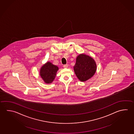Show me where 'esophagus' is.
<instances>
[{"label": "esophagus", "instance_id": "34e87169", "mask_svg": "<svg viewBox=\"0 0 134 134\" xmlns=\"http://www.w3.org/2000/svg\"><path fill=\"white\" fill-rule=\"evenodd\" d=\"M68 64H66V65H64L63 66L64 68H67L68 67Z\"/></svg>", "mask_w": 134, "mask_h": 134}]
</instances>
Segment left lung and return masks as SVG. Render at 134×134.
Here are the masks:
<instances>
[{"instance_id": "8db88e82", "label": "left lung", "mask_w": 134, "mask_h": 134, "mask_svg": "<svg viewBox=\"0 0 134 134\" xmlns=\"http://www.w3.org/2000/svg\"><path fill=\"white\" fill-rule=\"evenodd\" d=\"M97 65L94 59L85 54H80L76 58L74 70L76 76L81 82H85L94 75Z\"/></svg>"}]
</instances>
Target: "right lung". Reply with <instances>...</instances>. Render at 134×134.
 I'll return each instance as SVG.
<instances>
[{
  "label": "right lung",
  "instance_id": "1",
  "mask_svg": "<svg viewBox=\"0 0 134 134\" xmlns=\"http://www.w3.org/2000/svg\"><path fill=\"white\" fill-rule=\"evenodd\" d=\"M58 69V66L48 61L41 66L40 70V75L44 83H51L56 77Z\"/></svg>",
  "mask_w": 134,
  "mask_h": 134
}]
</instances>
